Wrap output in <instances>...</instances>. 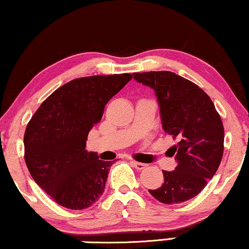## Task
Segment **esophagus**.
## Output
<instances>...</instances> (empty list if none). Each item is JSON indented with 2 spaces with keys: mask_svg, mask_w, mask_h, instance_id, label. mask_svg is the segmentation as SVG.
Returning <instances> with one entry per match:
<instances>
[{
  "mask_svg": "<svg viewBox=\"0 0 249 249\" xmlns=\"http://www.w3.org/2000/svg\"><path fill=\"white\" fill-rule=\"evenodd\" d=\"M131 165L134 166V168L137 169V170H142V169H145L147 168V164H144V163H140V162H135V160H131Z\"/></svg>",
  "mask_w": 249,
  "mask_h": 249,
  "instance_id": "34e87169",
  "label": "esophagus"
}]
</instances>
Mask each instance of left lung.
<instances>
[{
  "label": "left lung",
  "mask_w": 249,
  "mask_h": 249,
  "mask_svg": "<svg viewBox=\"0 0 249 249\" xmlns=\"http://www.w3.org/2000/svg\"><path fill=\"white\" fill-rule=\"evenodd\" d=\"M137 83L154 89L163 129L177 144L175 170H163L164 183L149 190L155 199L179 204L194 198L217 172L224 153V125L210 96L199 86L170 71L133 73Z\"/></svg>",
  "instance_id": "left-lung-1"
}]
</instances>
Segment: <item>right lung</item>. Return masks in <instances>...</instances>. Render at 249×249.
<instances>
[{"mask_svg":"<svg viewBox=\"0 0 249 249\" xmlns=\"http://www.w3.org/2000/svg\"><path fill=\"white\" fill-rule=\"evenodd\" d=\"M131 79L129 73L71 80L40 105L26 125L29 172L55 203L70 210L92 206L104 194L113 162L86 150L89 130L107 102Z\"/></svg>","mask_w":249,"mask_h":249,"instance_id":"1","label":"right lung"}]
</instances>
